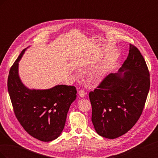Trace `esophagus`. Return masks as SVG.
Masks as SVG:
<instances>
[{
  "mask_svg": "<svg viewBox=\"0 0 158 158\" xmlns=\"http://www.w3.org/2000/svg\"><path fill=\"white\" fill-rule=\"evenodd\" d=\"M85 94V93L84 90H79L78 91V95L81 98H84Z\"/></svg>",
  "mask_w": 158,
  "mask_h": 158,
  "instance_id": "obj_1",
  "label": "esophagus"
}]
</instances>
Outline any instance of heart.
<instances>
[{
  "label": "heart",
  "instance_id": "1",
  "mask_svg": "<svg viewBox=\"0 0 158 158\" xmlns=\"http://www.w3.org/2000/svg\"><path fill=\"white\" fill-rule=\"evenodd\" d=\"M90 78L95 82H100L103 78V73L101 71L94 72L90 75Z\"/></svg>",
  "mask_w": 158,
  "mask_h": 158
}]
</instances>
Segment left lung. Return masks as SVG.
<instances>
[{
	"mask_svg": "<svg viewBox=\"0 0 158 158\" xmlns=\"http://www.w3.org/2000/svg\"><path fill=\"white\" fill-rule=\"evenodd\" d=\"M118 72L109 74L89 93L95 130L109 139L123 135L135 125L144 109L150 85L144 57L131 44L127 58Z\"/></svg>",
	"mask_w": 158,
	"mask_h": 158,
	"instance_id": "obj_1",
	"label": "left lung"
}]
</instances>
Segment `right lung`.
Masks as SVG:
<instances>
[{"instance_id": "obj_1", "label": "right lung", "mask_w": 158, "mask_h": 158, "mask_svg": "<svg viewBox=\"0 0 158 158\" xmlns=\"http://www.w3.org/2000/svg\"><path fill=\"white\" fill-rule=\"evenodd\" d=\"M23 49L10 68L8 91L15 115L25 131L43 142L58 138L65 125L71 103L77 91L73 85H57L50 89H29L18 74L19 61Z\"/></svg>"}]
</instances>
